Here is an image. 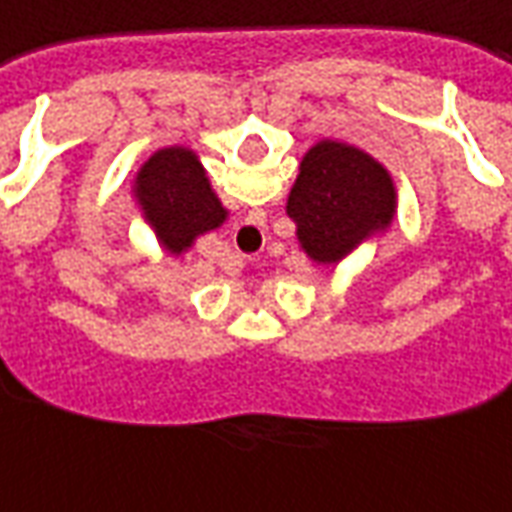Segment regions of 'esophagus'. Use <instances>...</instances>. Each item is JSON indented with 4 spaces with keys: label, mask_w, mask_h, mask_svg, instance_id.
<instances>
[{
    "label": "esophagus",
    "mask_w": 512,
    "mask_h": 512,
    "mask_svg": "<svg viewBox=\"0 0 512 512\" xmlns=\"http://www.w3.org/2000/svg\"><path fill=\"white\" fill-rule=\"evenodd\" d=\"M264 220H267V215L264 212H250L242 223L237 226V239L245 245L248 250L253 248H259L262 245V239H264Z\"/></svg>",
    "instance_id": "1"
}]
</instances>
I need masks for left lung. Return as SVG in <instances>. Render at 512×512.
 <instances>
[{"label": "left lung", "instance_id": "8db88e82", "mask_svg": "<svg viewBox=\"0 0 512 512\" xmlns=\"http://www.w3.org/2000/svg\"><path fill=\"white\" fill-rule=\"evenodd\" d=\"M286 215L295 220L297 245L311 262L339 264L391 228L397 187L364 148L325 137L300 159Z\"/></svg>", "mask_w": 512, "mask_h": 512}]
</instances>
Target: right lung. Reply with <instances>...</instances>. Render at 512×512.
<instances>
[{
	"instance_id": "obj_1",
	"label": "right lung",
	"mask_w": 512,
	"mask_h": 512,
	"mask_svg": "<svg viewBox=\"0 0 512 512\" xmlns=\"http://www.w3.org/2000/svg\"><path fill=\"white\" fill-rule=\"evenodd\" d=\"M134 204L170 256H181L195 239L228 220L212 181L192 148L168 146L140 165L132 184Z\"/></svg>"
}]
</instances>
